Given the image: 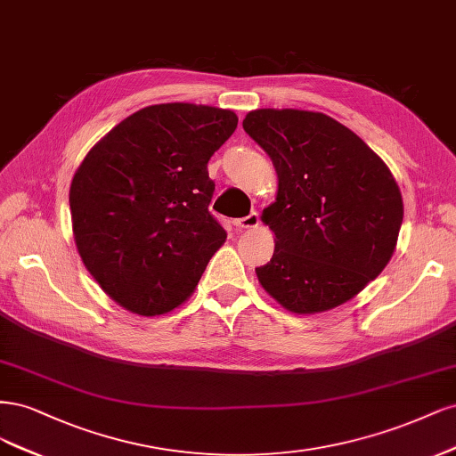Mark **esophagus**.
I'll return each instance as SVG.
<instances>
[{
  "label": "esophagus",
  "instance_id": "obj_1",
  "mask_svg": "<svg viewBox=\"0 0 456 456\" xmlns=\"http://www.w3.org/2000/svg\"><path fill=\"white\" fill-rule=\"evenodd\" d=\"M232 225L237 227L239 231H242V229H257L259 227V216L256 212H252V214L246 216V217L234 219Z\"/></svg>",
  "mask_w": 456,
  "mask_h": 456
}]
</instances>
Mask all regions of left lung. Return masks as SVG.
Wrapping results in <instances>:
<instances>
[{
  "instance_id": "1",
  "label": "left lung",
  "mask_w": 456,
  "mask_h": 456,
  "mask_svg": "<svg viewBox=\"0 0 456 456\" xmlns=\"http://www.w3.org/2000/svg\"><path fill=\"white\" fill-rule=\"evenodd\" d=\"M242 126L278 174L276 200L261 214L276 239L259 284L296 314L350 301L398 244L403 200L385 160L320 111L254 110Z\"/></svg>"
}]
</instances>
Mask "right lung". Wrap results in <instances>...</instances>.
Segmentation results:
<instances>
[{
	"mask_svg": "<svg viewBox=\"0 0 456 456\" xmlns=\"http://www.w3.org/2000/svg\"><path fill=\"white\" fill-rule=\"evenodd\" d=\"M237 125V113L214 106H148L96 142L73 174L77 252L126 311L160 316L185 303L225 242L208 212V160Z\"/></svg>",
	"mask_w": 456,
	"mask_h": 456,
	"instance_id": "obj_1",
	"label": "right lung"
}]
</instances>
